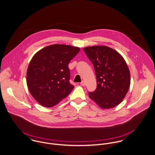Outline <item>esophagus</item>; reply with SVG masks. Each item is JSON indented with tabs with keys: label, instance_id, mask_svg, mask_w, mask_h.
Masks as SVG:
<instances>
[{
	"label": "esophagus",
	"instance_id": "esophagus-1",
	"mask_svg": "<svg viewBox=\"0 0 155 155\" xmlns=\"http://www.w3.org/2000/svg\"><path fill=\"white\" fill-rule=\"evenodd\" d=\"M80 84H81V86H85V85H86V83H85V82H84V81H82L81 82Z\"/></svg>",
	"mask_w": 155,
	"mask_h": 155
}]
</instances>
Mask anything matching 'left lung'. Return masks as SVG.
Masks as SVG:
<instances>
[{
  "label": "left lung",
  "instance_id": "1",
  "mask_svg": "<svg viewBox=\"0 0 155 155\" xmlns=\"http://www.w3.org/2000/svg\"><path fill=\"white\" fill-rule=\"evenodd\" d=\"M93 63L97 87L89 92V97L103 109L112 108L122 102L130 83L129 69L124 58L107 46H92L83 48Z\"/></svg>",
  "mask_w": 155,
  "mask_h": 155
}]
</instances>
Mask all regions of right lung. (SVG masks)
Masks as SVG:
<instances>
[{
    "mask_svg": "<svg viewBox=\"0 0 155 155\" xmlns=\"http://www.w3.org/2000/svg\"><path fill=\"white\" fill-rule=\"evenodd\" d=\"M80 48L54 44L38 51L29 63L26 81L33 98L41 105L51 107L66 97L74 86L69 83V62Z\"/></svg>",
    "mask_w": 155,
    "mask_h": 155,
    "instance_id": "right-lung-1",
    "label": "right lung"
}]
</instances>
